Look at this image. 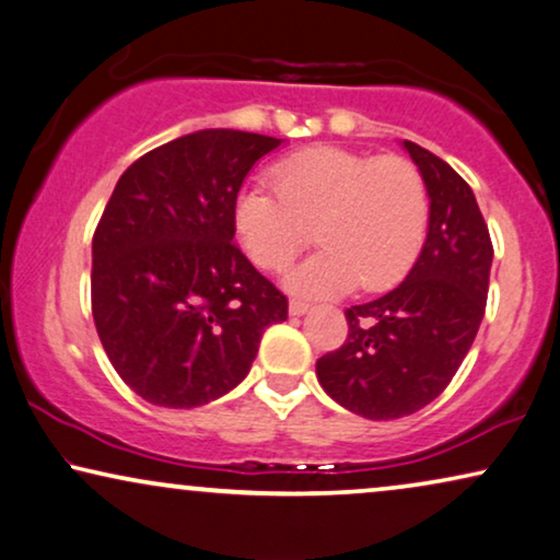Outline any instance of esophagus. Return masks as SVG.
<instances>
[{
    "instance_id": "34e87169",
    "label": "esophagus",
    "mask_w": 560,
    "mask_h": 560,
    "mask_svg": "<svg viewBox=\"0 0 560 560\" xmlns=\"http://www.w3.org/2000/svg\"><path fill=\"white\" fill-rule=\"evenodd\" d=\"M310 310H312V304L302 302V300H292V302H289V315H292V317H302V315H307Z\"/></svg>"
}]
</instances>
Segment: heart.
<instances>
[{
  "label": "heart",
  "mask_w": 560,
  "mask_h": 560,
  "mask_svg": "<svg viewBox=\"0 0 560 560\" xmlns=\"http://www.w3.org/2000/svg\"><path fill=\"white\" fill-rule=\"evenodd\" d=\"M276 191L250 184L237 194L233 220L250 260L279 271L310 243L317 256L287 273L296 294L389 289L420 256L430 199L420 171L399 155L317 145L273 168Z\"/></svg>",
  "instance_id": "heart-1"
}]
</instances>
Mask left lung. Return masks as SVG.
Segmentation results:
<instances>
[{
	"mask_svg": "<svg viewBox=\"0 0 560 560\" xmlns=\"http://www.w3.org/2000/svg\"><path fill=\"white\" fill-rule=\"evenodd\" d=\"M401 148L428 186V237L397 289L346 310V342L317 361L323 389L369 420L441 397L479 332L494 258L471 186L412 140Z\"/></svg>",
	"mask_w": 560,
	"mask_h": 560,
	"instance_id": "obj_1",
	"label": "left lung"
}]
</instances>
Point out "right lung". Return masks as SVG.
I'll return each instance as SVG.
<instances>
[{"mask_svg": "<svg viewBox=\"0 0 560 560\" xmlns=\"http://www.w3.org/2000/svg\"><path fill=\"white\" fill-rule=\"evenodd\" d=\"M284 140L197 130L119 176L92 241V312L109 363L138 397L189 409L248 376L287 296L233 243L237 191Z\"/></svg>", "mask_w": 560, "mask_h": 560, "instance_id": "add662e5", "label": "right lung"}]
</instances>
